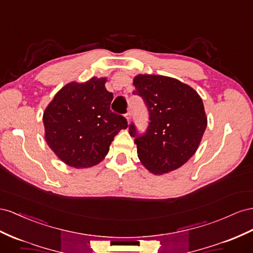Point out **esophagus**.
Returning <instances> with one entry per match:
<instances>
[{
    "mask_svg": "<svg viewBox=\"0 0 253 253\" xmlns=\"http://www.w3.org/2000/svg\"><path fill=\"white\" fill-rule=\"evenodd\" d=\"M125 117H126V119H127V121H128V122L130 121V118H131V113H130V111H128V112L125 114Z\"/></svg>",
    "mask_w": 253,
    "mask_h": 253,
    "instance_id": "1",
    "label": "esophagus"
}]
</instances>
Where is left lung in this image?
<instances>
[{
	"label": "left lung",
	"mask_w": 253,
	"mask_h": 253,
	"mask_svg": "<svg viewBox=\"0 0 253 253\" xmlns=\"http://www.w3.org/2000/svg\"><path fill=\"white\" fill-rule=\"evenodd\" d=\"M133 84L132 93L143 98L149 114L144 133L133 123L129 125L142 164L156 175L182 167L197 150L207 128L203 99L171 77L140 74Z\"/></svg>",
	"instance_id": "left-lung-1"
}]
</instances>
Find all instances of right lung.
I'll list each match as a JSON object with an SVG mask.
<instances>
[{
	"mask_svg": "<svg viewBox=\"0 0 253 253\" xmlns=\"http://www.w3.org/2000/svg\"><path fill=\"white\" fill-rule=\"evenodd\" d=\"M106 78L70 83L57 93L43 113L45 141L61 161L76 169L99 163L121 129L128 127L123 115L110 110L113 98Z\"/></svg>",
	"mask_w": 253,
	"mask_h": 253,
	"instance_id": "right-lung-1",
	"label": "right lung"
}]
</instances>
